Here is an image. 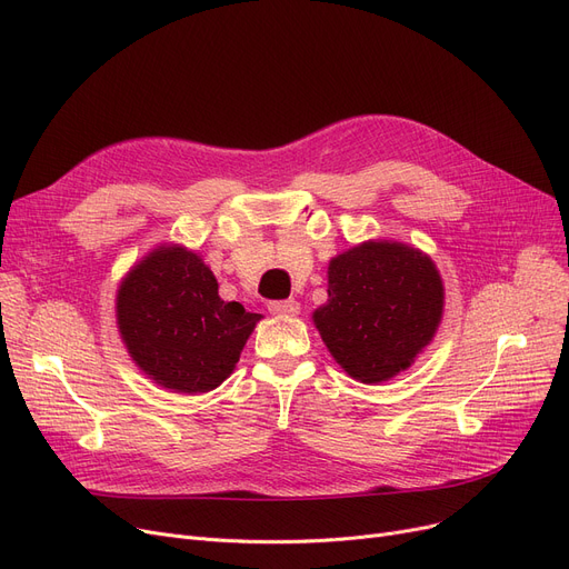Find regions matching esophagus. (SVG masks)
<instances>
[{
    "label": "esophagus",
    "mask_w": 569,
    "mask_h": 569,
    "mask_svg": "<svg viewBox=\"0 0 569 569\" xmlns=\"http://www.w3.org/2000/svg\"><path fill=\"white\" fill-rule=\"evenodd\" d=\"M267 309H269V313H274V316H297V313H300V305H297L295 300L269 302Z\"/></svg>",
    "instance_id": "esophagus-1"
}]
</instances>
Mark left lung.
Here are the masks:
<instances>
[{
  "mask_svg": "<svg viewBox=\"0 0 569 569\" xmlns=\"http://www.w3.org/2000/svg\"><path fill=\"white\" fill-rule=\"evenodd\" d=\"M442 279L433 260L401 242H365L330 260L318 332L341 369L360 382L406 371L442 318Z\"/></svg>",
  "mask_w": 569,
  "mask_h": 569,
  "instance_id": "1",
  "label": "left lung"
}]
</instances>
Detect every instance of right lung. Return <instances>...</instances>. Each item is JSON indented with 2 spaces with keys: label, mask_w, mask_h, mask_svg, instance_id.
Segmentation results:
<instances>
[{
  "label": "right lung",
  "mask_w": 569,
  "mask_h": 569,
  "mask_svg": "<svg viewBox=\"0 0 569 569\" xmlns=\"http://www.w3.org/2000/svg\"><path fill=\"white\" fill-rule=\"evenodd\" d=\"M260 318L223 302L212 269L177 244L147 253L117 290V327L131 360L182 395L219 387Z\"/></svg>",
  "instance_id": "add662e5"
}]
</instances>
